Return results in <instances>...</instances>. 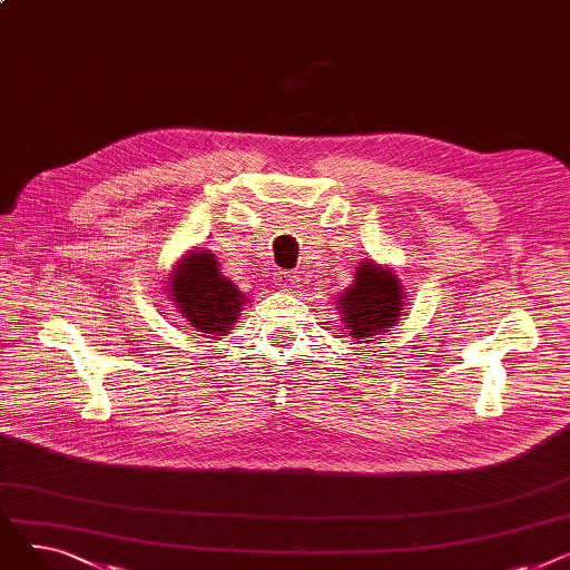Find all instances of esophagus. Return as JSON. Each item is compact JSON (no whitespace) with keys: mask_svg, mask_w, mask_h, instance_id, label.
<instances>
[{"mask_svg":"<svg viewBox=\"0 0 570 570\" xmlns=\"http://www.w3.org/2000/svg\"><path fill=\"white\" fill-rule=\"evenodd\" d=\"M293 284H295V275H293V273H279V275H277V286L291 288Z\"/></svg>","mask_w":570,"mask_h":570,"instance_id":"34e87169","label":"esophagus"}]
</instances>
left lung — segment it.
<instances>
[{"mask_svg": "<svg viewBox=\"0 0 570 570\" xmlns=\"http://www.w3.org/2000/svg\"><path fill=\"white\" fill-rule=\"evenodd\" d=\"M404 293L393 273L376 263L355 269V284L340 297L344 333L355 340L379 335L402 316Z\"/></svg>", "mask_w": 570, "mask_h": 570, "instance_id": "obj_1", "label": "left lung"}]
</instances>
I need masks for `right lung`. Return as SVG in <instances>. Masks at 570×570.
I'll return each mask as SVG.
<instances>
[{
	"label": "right lung",
	"mask_w": 570,
	"mask_h": 570,
	"mask_svg": "<svg viewBox=\"0 0 570 570\" xmlns=\"http://www.w3.org/2000/svg\"><path fill=\"white\" fill-rule=\"evenodd\" d=\"M173 303H177L196 333L224 335L243 312L247 297L233 282L219 275L217 261L207 252H194L179 263L173 275Z\"/></svg>",
	"instance_id": "right-lung-1"
}]
</instances>
